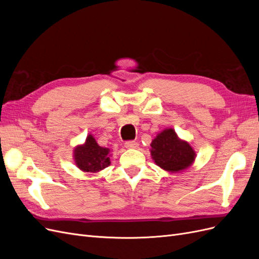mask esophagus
<instances>
[{
    "mask_svg": "<svg viewBox=\"0 0 259 259\" xmlns=\"http://www.w3.org/2000/svg\"><path fill=\"white\" fill-rule=\"evenodd\" d=\"M124 146L126 149H136V148H138L139 144L137 142H135V140H131V142L125 143Z\"/></svg>",
    "mask_w": 259,
    "mask_h": 259,
    "instance_id": "1",
    "label": "esophagus"
}]
</instances>
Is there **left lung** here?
Instances as JSON below:
<instances>
[{
  "label": "left lung",
  "instance_id": "8db88e82",
  "mask_svg": "<svg viewBox=\"0 0 259 259\" xmlns=\"http://www.w3.org/2000/svg\"><path fill=\"white\" fill-rule=\"evenodd\" d=\"M151 158L156 165L169 173H180L194 163L197 153L191 145L180 139L174 128L160 132L151 144Z\"/></svg>",
  "mask_w": 259,
  "mask_h": 259
}]
</instances>
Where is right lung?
Returning a JSON list of instances; mask_svg holds the SVG:
<instances>
[{
	"label": "right lung",
	"mask_w": 259,
	"mask_h": 259,
	"mask_svg": "<svg viewBox=\"0 0 259 259\" xmlns=\"http://www.w3.org/2000/svg\"><path fill=\"white\" fill-rule=\"evenodd\" d=\"M110 152V149L100 147L95 137L89 134L84 144L74 148L73 160L76 167L84 173H98L111 164Z\"/></svg>",
	"instance_id": "obj_1"
}]
</instances>
